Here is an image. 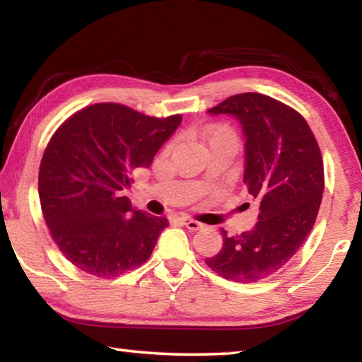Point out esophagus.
<instances>
[{
  "instance_id": "1",
  "label": "esophagus",
  "mask_w": 362,
  "mask_h": 362,
  "mask_svg": "<svg viewBox=\"0 0 362 362\" xmlns=\"http://www.w3.org/2000/svg\"><path fill=\"white\" fill-rule=\"evenodd\" d=\"M182 223L185 225L188 230H193V231L203 228V223H199L198 220H193V218H182Z\"/></svg>"
}]
</instances>
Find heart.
<instances>
[{
  "mask_svg": "<svg viewBox=\"0 0 362 362\" xmlns=\"http://www.w3.org/2000/svg\"><path fill=\"white\" fill-rule=\"evenodd\" d=\"M214 137H236L228 126H216L209 131V139Z\"/></svg>",
  "mask_w": 362,
  "mask_h": 362,
  "instance_id": "obj_1",
  "label": "heart"
}]
</instances>
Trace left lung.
Listing matches in <instances>:
<instances>
[{
    "label": "left lung",
    "instance_id": "8db88e82",
    "mask_svg": "<svg viewBox=\"0 0 362 362\" xmlns=\"http://www.w3.org/2000/svg\"><path fill=\"white\" fill-rule=\"evenodd\" d=\"M240 121L244 183L260 204L252 230L228 236L206 259L207 267L235 283H255L279 272L302 247L316 222L324 192L322 156L305 118L273 97L236 94L207 110Z\"/></svg>",
    "mask_w": 362,
    "mask_h": 362
}]
</instances>
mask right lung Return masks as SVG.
<instances>
[{
	"mask_svg": "<svg viewBox=\"0 0 362 362\" xmlns=\"http://www.w3.org/2000/svg\"><path fill=\"white\" fill-rule=\"evenodd\" d=\"M180 122V115L153 118L119 103H95L49 140L40 203L52 240L76 268L115 278L150 259L169 222L137 211L124 192Z\"/></svg>",
	"mask_w": 362,
	"mask_h": 362,
	"instance_id": "1",
	"label": "right lung"
}]
</instances>
